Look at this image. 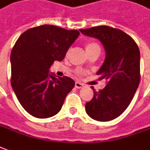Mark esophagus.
Listing matches in <instances>:
<instances>
[{
  "mask_svg": "<svg viewBox=\"0 0 150 150\" xmlns=\"http://www.w3.org/2000/svg\"><path fill=\"white\" fill-rule=\"evenodd\" d=\"M75 88H81L83 87V84L82 83H80V82H78V81H76L75 82Z\"/></svg>",
  "mask_w": 150,
  "mask_h": 150,
  "instance_id": "1",
  "label": "esophagus"
}]
</instances>
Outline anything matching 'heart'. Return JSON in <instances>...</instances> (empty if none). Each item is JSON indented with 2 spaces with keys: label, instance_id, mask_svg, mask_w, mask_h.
Instances as JSON below:
<instances>
[{
  "label": "heart",
  "instance_id": "1",
  "mask_svg": "<svg viewBox=\"0 0 150 150\" xmlns=\"http://www.w3.org/2000/svg\"><path fill=\"white\" fill-rule=\"evenodd\" d=\"M85 50L88 54L92 52H100L101 47L99 44L97 43L96 42H88L87 43H85ZM75 74L77 76H82L85 74V71L82 69H76L75 71Z\"/></svg>",
  "mask_w": 150,
  "mask_h": 150
}]
</instances>
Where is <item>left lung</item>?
Wrapping results in <instances>:
<instances>
[{"label": "left lung", "mask_w": 150, "mask_h": 150, "mask_svg": "<svg viewBox=\"0 0 150 150\" xmlns=\"http://www.w3.org/2000/svg\"><path fill=\"white\" fill-rule=\"evenodd\" d=\"M79 30L99 39L106 51L105 61L97 75L108 83L98 92L91 86L93 97L85 104L86 112L96 121H112L128 108L139 86V47L131 36L118 28L101 25Z\"/></svg>", "instance_id": "8db88e82"}]
</instances>
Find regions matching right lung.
<instances>
[{
	"label": "right lung",
	"mask_w": 150,
	"mask_h": 150,
	"mask_svg": "<svg viewBox=\"0 0 150 150\" xmlns=\"http://www.w3.org/2000/svg\"><path fill=\"white\" fill-rule=\"evenodd\" d=\"M78 30L44 24L23 33L11 54V83L24 110L38 118L57 114L67 95L75 86L67 77L49 73L55 61H62L79 37Z\"/></svg>",
	"instance_id": "obj_1"
}]
</instances>
